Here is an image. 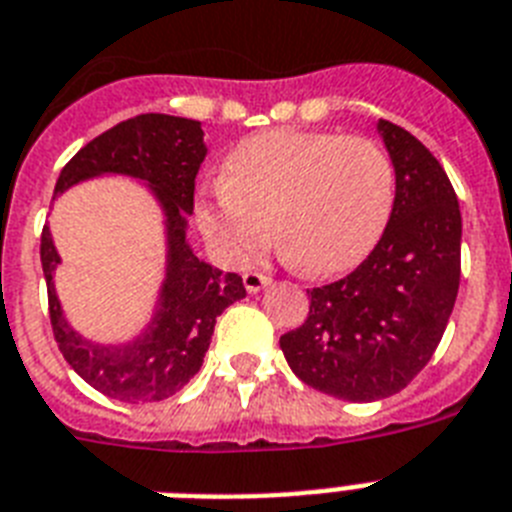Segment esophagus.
<instances>
[{"label":"esophagus","instance_id":"34e87169","mask_svg":"<svg viewBox=\"0 0 512 512\" xmlns=\"http://www.w3.org/2000/svg\"><path fill=\"white\" fill-rule=\"evenodd\" d=\"M269 282H272V280H269V277H266V274H261V272H246V274H243V285H246L248 293H261V290H264Z\"/></svg>","mask_w":512,"mask_h":512}]
</instances>
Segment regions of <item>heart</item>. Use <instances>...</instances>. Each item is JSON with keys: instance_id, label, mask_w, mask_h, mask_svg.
Here are the masks:
<instances>
[{"instance_id": "1", "label": "heart", "mask_w": 512, "mask_h": 512, "mask_svg": "<svg viewBox=\"0 0 512 512\" xmlns=\"http://www.w3.org/2000/svg\"><path fill=\"white\" fill-rule=\"evenodd\" d=\"M395 204V164L382 143L327 130L280 128L230 151L225 180L196 201L209 246L243 266L272 240L314 277L361 264L382 238Z\"/></svg>"}]
</instances>
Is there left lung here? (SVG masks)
Wrapping results in <instances>:
<instances>
[{"label":"left lung","mask_w":512,"mask_h":512,"mask_svg":"<svg viewBox=\"0 0 512 512\" xmlns=\"http://www.w3.org/2000/svg\"><path fill=\"white\" fill-rule=\"evenodd\" d=\"M395 164V204L374 251L342 280L308 290L306 322L280 337L308 387L374 403L411 384L434 356L460 285V206L416 135L377 122Z\"/></svg>","instance_id":"1"}]
</instances>
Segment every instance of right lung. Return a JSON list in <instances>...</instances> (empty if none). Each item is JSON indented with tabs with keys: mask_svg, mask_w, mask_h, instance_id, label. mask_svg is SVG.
<instances>
[{
	"mask_svg": "<svg viewBox=\"0 0 512 512\" xmlns=\"http://www.w3.org/2000/svg\"><path fill=\"white\" fill-rule=\"evenodd\" d=\"M204 159L201 122L172 114H138L86 143L59 172L54 198L83 180L122 175L146 185L162 209L164 280L151 322L128 342L88 340L67 322L54 287L62 259L49 225L41 232L54 340L80 379L120 403H156L183 390L204 363L217 316L246 298L238 274L206 264L188 243L193 190Z\"/></svg>",
	"mask_w": 512,
	"mask_h": 512,
	"instance_id": "1",
	"label": "right lung"
}]
</instances>
